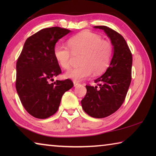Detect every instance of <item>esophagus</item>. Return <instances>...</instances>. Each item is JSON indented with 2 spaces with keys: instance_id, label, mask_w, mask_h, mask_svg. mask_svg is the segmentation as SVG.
<instances>
[{
  "instance_id": "1",
  "label": "esophagus",
  "mask_w": 156,
  "mask_h": 156,
  "mask_svg": "<svg viewBox=\"0 0 156 156\" xmlns=\"http://www.w3.org/2000/svg\"><path fill=\"white\" fill-rule=\"evenodd\" d=\"M79 84H80V83H78V82L73 81V85H74V87H77L79 85Z\"/></svg>"
}]
</instances>
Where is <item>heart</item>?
I'll use <instances>...</instances> for the list:
<instances>
[{"label":"heart","instance_id":"b5f03b06","mask_svg":"<svg viewBox=\"0 0 156 156\" xmlns=\"http://www.w3.org/2000/svg\"><path fill=\"white\" fill-rule=\"evenodd\" d=\"M68 46L58 43L54 47V56L60 67L67 69L70 66L72 54H81L78 67L69 69L65 77L81 81L92 73L100 74L106 69L111 62L113 47L109 41L102 40L96 34L86 31L71 38Z\"/></svg>","mask_w":156,"mask_h":156}]
</instances>
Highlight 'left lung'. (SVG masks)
<instances>
[{
  "label": "left lung",
  "mask_w": 156,
  "mask_h": 156,
  "mask_svg": "<svg viewBox=\"0 0 156 156\" xmlns=\"http://www.w3.org/2000/svg\"><path fill=\"white\" fill-rule=\"evenodd\" d=\"M104 30L112 42L113 57L106 72L87 85V94L81 100L83 110L93 118H102L115 112L124 102L131 80L132 54L125 38L107 26H95Z\"/></svg>",
  "instance_id": "1"
}]
</instances>
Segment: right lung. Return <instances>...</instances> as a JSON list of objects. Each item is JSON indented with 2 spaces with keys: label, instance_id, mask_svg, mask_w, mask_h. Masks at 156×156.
Instances as JSON below:
<instances>
[{
  "label": "right lung",
  "instance_id": "1",
  "mask_svg": "<svg viewBox=\"0 0 156 156\" xmlns=\"http://www.w3.org/2000/svg\"><path fill=\"white\" fill-rule=\"evenodd\" d=\"M70 31L58 27L40 30L26 40L18 58L16 88L23 106L36 118L45 119L54 115L62 95L73 86L69 79L49 83L61 73L54 47Z\"/></svg>",
  "mask_w": 156,
  "mask_h": 156
}]
</instances>
